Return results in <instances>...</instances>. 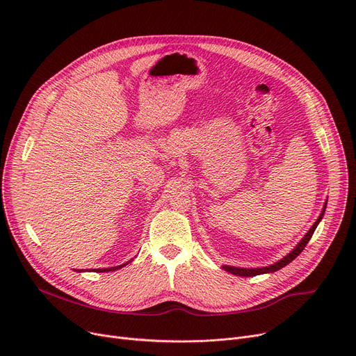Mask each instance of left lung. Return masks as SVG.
Listing matches in <instances>:
<instances>
[{
  "instance_id": "8db88e82",
  "label": "left lung",
  "mask_w": 356,
  "mask_h": 356,
  "mask_svg": "<svg viewBox=\"0 0 356 356\" xmlns=\"http://www.w3.org/2000/svg\"><path fill=\"white\" fill-rule=\"evenodd\" d=\"M326 204H327V200H326L325 204H323V209H322L319 218L316 219V222L313 223V227L306 232V235L300 239V242H298V244H297L286 257H283L282 259H278L277 263H274V264H271V266H267V267H259V268H242V267H234V266H222V268L225 270V271H228V273H231V274H234V275H239V277H254V275L267 274V273H274V271L282 270L283 267H286L287 264H290L291 261H293L297 255H300V252L305 250V247L307 245V242L310 241L312 235L314 234V229L317 228V225H319L322 218H323V215H325Z\"/></svg>"
}]
</instances>
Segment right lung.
<instances>
[{
    "label": "right lung",
    "instance_id": "1",
    "mask_svg": "<svg viewBox=\"0 0 356 356\" xmlns=\"http://www.w3.org/2000/svg\"><path fill=\"white\" fill-rule=\"evenodd\" d=\"M131 261H133V259H129V261H127L125 264H121V266H117V267H111V268H95V270H93V271H97V273H108V271H115V270H118V268H122V267H125L127 264H129ZM76 271L82 273L83 270H76Z\"/></svg>",
    "mask_w": 356,
    "mask_h": 356
}]
</instances>
